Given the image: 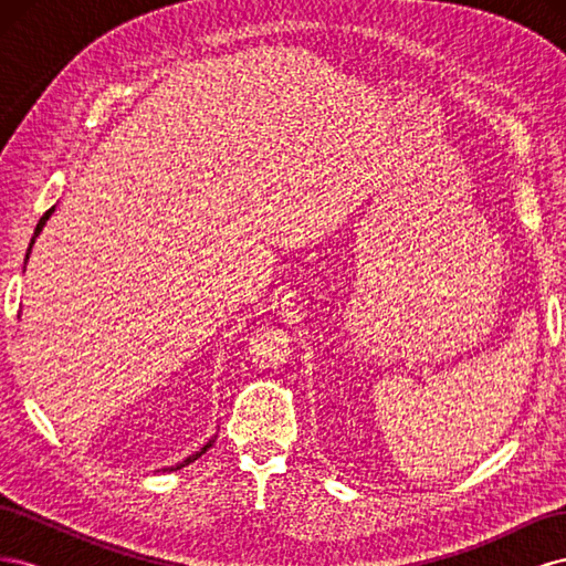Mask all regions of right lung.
Returning <instances> with one entry per match:
<instances>
[{
    "label": "right lung",
    "instance_id": "1",
    "mask_svg": "<svg viewBox=\"0 0 566 566\" xmlns=\"http://www.w3.org/2000/svg\"><path fill=\"white\" fill-rule=\"evenodd\" d=\"M54 210H56V205H54V208H51V210H46L44 214H42V219L38 221V229H35V235H32V241H30V245H28V252H25V264H28V260H30V252H32V245H35V241H38V235L42 233V229H44V224H46V221H49V217L51 214H54ZM212 443H214V439H210L208 443H205V447L200 449V451H196V453H191V455H186L181 462H177V465H172V468H165V470H169V472H172V470H181V468H186V465H191V462L193 460H198L205 451H208L210 447H212Z\"/></svg>",
    "mask_w": 566,
    "mask_h": 566
}]
</instances>
